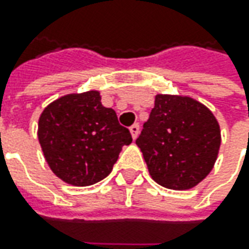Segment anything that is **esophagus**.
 <instances>
[{
  "instance_id": "34e87169",
  "label": "esophagus",
  "mask_w": 249,
  "mask_h": 249,
  "mask_svg": "<svg viewBox=\"0 0 249 249\" xmlns=\"http://www.w3.org/2000/svg\"><path fill=\"white\" fill-rule=\"evenodd\" d=\"M129 130H130V133H131V137H133L134 140L137 139V136H139V133H140L139 123H134V124H131Z\"/></svg>"
}]
</instances>
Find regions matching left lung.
Returning a JSON list of instances; mask_svg holds the SVG:
<instances>
[{
	"mask_svg": "<svg viewBox=\"0 0 249 249\" xmlns=\"http://www.w3.org/2000/svg\"><path fill=\"white\" fill-rule=\"evenodd\" d=\"M151 177L170 190H188L205 178L220 148L213 113L190 97L158 94L136 140Z\"/></svg>",
	"mask_w": 249,
	"mask_h": 249,
	"instance_id": "left-lung-1",
	"label": "left lung"
}]
</instances>
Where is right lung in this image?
Here are the masks:
<instances>
[{
	"mask_svg": "<svg viewBox=\"0 0 249 249\" xmlns=\"http://www.w3.org/2000/svg\"><path fill=\"white\" fill-rule=\"evenodd\" d=\"M38 141L53 173L68 184L91 186L108 176L123 145L131 142L116 112L98 91L68 94L51 102L38 119Z\"/></svg>",
	"mask_w": 249,
	"mask_h": 249,
	"instance_id": "obj_1",
	"label": "right lung"
}]
</instances>
